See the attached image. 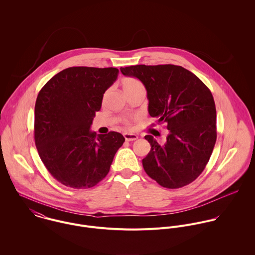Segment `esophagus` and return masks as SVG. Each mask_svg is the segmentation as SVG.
I'll list each match as a JSON object with an SVG mask.
<instances>
[{
	"instance_id": "1",
	"label": "esophagus",
	"mask_w": 255,
	"mask_h": 255,
	"mask_svg": "<svg viewBox=\"0 0 255 255\" xmlns=\"http://www.w3.org/2000/svg\"><path fill=\"white\" fill-rule=\"evenodd\" d=\"M124 136H125V139L127 141H134L138 138V136L136 134H133V133H128V132H126L124 133Z\"/></svg>"
}]
</instances>
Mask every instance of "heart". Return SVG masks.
I'll return each instance as SVG.
<instances>
[{
	"mask_svg": "<svg viewBox=\"0 0 255 255\" xmlns=\"http://www.w3.org/2000/svg\"><path fill=\"white\" fill-rule=\"evenodd\" d=\"M143 87L141 82L135 78H132V77H128V78H125L123 80V88H124V91L125 90H129V89H135V88H141ZM126 125H130L129 121H125Z\"/></svg>",
	"mask_w": 255,
	"mask_h": 255,
	"instance_id": "b5f03b06",
	"label": "heart"
}]
</instances>
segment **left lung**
Here are the masks:
<instances>
[{"label": "left lung", "mask_w": 255, "mask_h": 255, "mask_svg": "<svg viewBox=\"0 0 255 255\" xmlns=\"http://www.w3.org/2000/svg\"><path fill=\"white\" fill-rule=\"evenodd\" d=\"M145 86L148 112L166 123L165 143L145 135L151 150L142 165L160 185L179 188L193 182L207 165L217 138L216 107L211 91L181 66L137 65L121 68Z\"/></svg>", "instance_id": "1"}]
</instances>
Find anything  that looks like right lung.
<instances>
[{"mask_svg": "<svg viewBox=\"0 0 255 255\" xmlns=\"http://www.w3.org/2000/svg\"><path fill=\"white\" fill-rule=\"evenodd\" d=\"M118 73L116 68H68L54 75L37 96L38 154L50 174L66 186L89 188L101 182L125 142L120 132L96 135L90 129Z\"/></svg>", "mask_w": 255, "mask_h": 255, "instance_id": "right-lung-1", "label": "right lung"}]
</instances>
